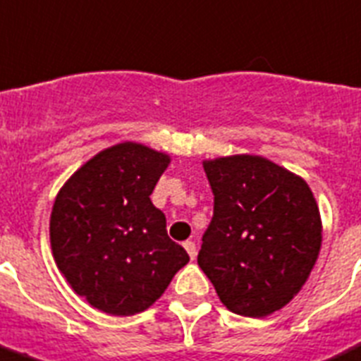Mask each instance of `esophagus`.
<instances>
[{
    "instance_id": "obj_1",
    "label": "esophagus",
    "mask_w": 361,
    "mask_h": 361,
    "mask_svg": "<svg viewBox=\"0 0 361 361\" xmlns=\"http://www.w3.org/2000/svg\"><path fill=\"white\" fill-rule=\"evenodd\" d=\"M183 247L187 249L188 257H190L192 260H194V258H196V255H197L196 244H194V242H192V240H187V242H183Z\"/></svg>"
}]
</instances>
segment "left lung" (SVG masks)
I'll use <instances>...</instances> for the list:
<instances>
[{
    "instance_id": "1",
    "label": "left lung",
    "mask_w": 361,
    "mask_h": 361,
    "mask_svg": "<svg viewBox=\"0 0 361 361\" xmlns=\"http://www.w3.org/2000/svg\"><path fill=\"white\" fill-rule=\"evenodd\" d=\"M214 215L197 264L228 310L265 317L305 285L322 224L312 190L295 174L252 154L204 161Z\"/></svg>"
}]
</instances>
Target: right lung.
<instances>
[{
    "mask_svg": "<svg viewBox=\"0 0 361 361\" xmlns=\"http://www.w3.org/2000/svg\"><path fill=\"white\" fill-rule=\"evenodd\" d=\"M167 165V154L117 144L90 158L56 196L53 257L73 290L101 312H144L190 260L149 197Z\"/></svg>",
    "mask_w": 361,
    "mask_h": 361,
    "instance_id": "obj_1",
    "label": "right lung"
}]
</instances>
